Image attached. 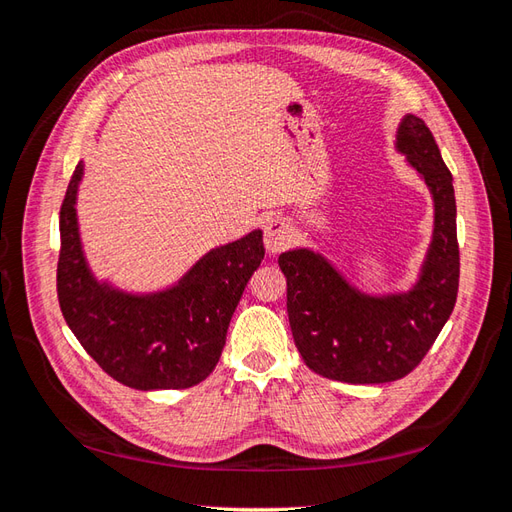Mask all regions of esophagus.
I'll return each instance as SVG.
<instances>
[{
    "mask_svg": "<svg viewBox=\"0 0 512 512\" xmlns=\"http://www.w3.org/2000/svg\"><path fill=\"white\" fill-rule=\"evenodd\" d=\"M290 226L284 217H270L264 224V244L268 253H281L290 244Z\"/></svg>",
    "mask_w": 512,
    "mask_h": 512,
    "instance_id": "34e87169",
    "label": "esophagus"
}]
</instances>
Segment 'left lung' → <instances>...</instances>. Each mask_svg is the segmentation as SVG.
I'll return each instance as SVG.
<instances>
[{"label":"left lung","instance_id":"obj_1","mask_svg":"<svg viewBox=\"0 0 512 512\" xmlns=\"http://www.w3.org/2000/svg\"><path fill=\"white\" fill-rule=\"evenodd\" d=\"M396 149L433 198V237L416 286L394 295H365L321 253L286 250L279 268L288 281L292 339L312 372L352 385L407 376L449 321L460 281L453 176L422 118L407 114Z\"/></svg>","mask_w":512,"mask_h":512}]
</instances>
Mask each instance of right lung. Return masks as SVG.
I'll list each match as a JSON object with an SVG mask.
<instances>
[{"label": "right lung", "mask_w": 512, "mask_h": 512, "mask_svg": "<svg viewBox=\"0 0 512 512\" xmlns=\"http://www.w3.org/2000/svg\"><path fill=\"white\" fill-rule=\"evenodd\" d=\"M76 165L61 204L57 295L65 323L103 372L134 389H187L220 361L226 330L250 275L264 259L262 231L209 250L176 286L149 295L99 281L85 262Z\"/></svg>", "instance_id": "1"}]
</instances>
